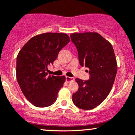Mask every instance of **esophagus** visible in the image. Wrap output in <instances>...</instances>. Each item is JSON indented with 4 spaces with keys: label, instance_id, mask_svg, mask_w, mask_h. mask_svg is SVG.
<instances>
[{
    "label": "esophagus",
    "instance_id": "obj_1",
    "mask_svg": "<svg viewBox=\"0 0 135 135\" xmlns=\"http://www.w3.org/2000/svg\"><path fill=\"white\" fill-rule=\"evenodd\" d=\"M65 79L66 82H70V81H72V80H74V78H73V77H71L66 76Z\"/></svg>",
    "mask_w": 135,
    "mask_h": 135
}]
</instances>
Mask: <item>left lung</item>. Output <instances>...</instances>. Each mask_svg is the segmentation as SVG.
I'll use <instances>...</instances> for the list:
<instances>
[{
    "mask_svg": "<svg viewBox=\"0 0 135 135\" xmlns=\"http://www.w3.org/2000/svg\"><path fill=\"white\" fill-rule=\"evenodd\" d=\"M71 41L78 51L82 66L89 69V79H75L79 89L72 95L73 103L78 108L91 110L107 97L117 70L112 44L97 32L70 34Z\"/></svg>",
    "mask_w": 135,
    "mask_h": 135,
    "instance_id": "left-lung-1",
    "label": "left lung"
}]
</instances>
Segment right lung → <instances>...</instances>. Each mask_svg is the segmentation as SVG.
<instances>
[{
	"label": "right lung",
	"mask_w": 135,
	"mask_h": 135,
	"mask_svg": "<svg viewBox=\"0 0 135 135\" xmlns=\"http://www.w3.org/2000/svg\"><path fill=\"white\" fill-rule=\"evenodd\" d=\"M69 42L66 33H44L31 38L20 51L17 81L25 97L34 106L46 107L56 100L65 77L48 76L47 68Z\"/></svg>",
	"instance_id": "obj_1"
}]
</instances>
